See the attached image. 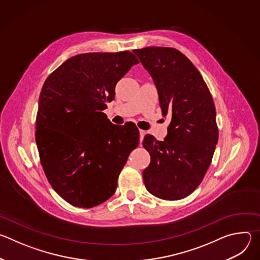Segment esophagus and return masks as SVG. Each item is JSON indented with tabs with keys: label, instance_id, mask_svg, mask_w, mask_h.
Returning <instances> with one entry per match:
<instances>
[{
	"label": "esophagus",
	"instance_id": "1",
	"mask_svg": "<svg viewBox=\"0 0 260 260\" xmlns=\"http://www.w3.org/2000/svg\"><path fill=\"white\" fill-rule=\"evenodd\" d=\"M139 132H140V141L142 143V141H143V139H144V137L146 135V132L143 131V129H139Z\"/></svg>",
	"mask_w": 260,
	"mask_h": 260
}]
</instances>
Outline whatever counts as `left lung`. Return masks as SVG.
Masks as SVG:
<instances>
[{
	"label": "left lung",
	"mask_w": 260,
	"mask_h": 260,
	"mask_svg": "<svg viewBox=\"0 0 260 260\" xmlns=\"http://www.w3.org/2000/svg\"><path fill=\"white\" fill-rule=\"evenodd\" d=\"M133 52L154 81L162 115L172 117L164 141L151 135L144 138L151 156L143 171L145 186L161 200L184 199L203 181L218 142L211 92L199 70L179 50L150 46Z\"/></svg>",
	"instance_id": "obj_1"
}]
</instances>
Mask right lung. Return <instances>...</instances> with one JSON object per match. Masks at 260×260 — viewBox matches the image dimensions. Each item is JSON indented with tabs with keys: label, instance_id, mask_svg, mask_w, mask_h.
Here are the masks:
<instances>
[{
	"label": "right lung",
	"instance_id": "1",
	"mask_svg": "<svg viewBox=\"0 0 260 260\" xmlns=\"http://www.w3.org/2000/svg\"><path fill=\"white\" fill-rule=\"evenodd\" d=\"M138 62L129 51L78 54L44 82L36 143L47 180L72 206L88 209L112 197L139 145L137 126L112 124L102 112L114 100L117 82Z\"/></svg>",
	"mask_w": 260,
	"mask_h": 260
}]
</instances>
